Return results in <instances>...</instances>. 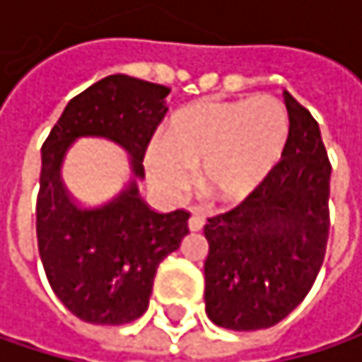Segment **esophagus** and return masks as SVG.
Returning a JSON list of instances; mask_svg holds the SVG:
<instances>
[{
	"mask_svg": "<svg viewBox=\"0 0 362 362\" xmlns=\"http://www.w3.org/2000/svg\"><path fill=\"white\" fill-rule=\"evenodd\" d=\"M203 226H205V218L201 214H192L190 220H188V228L192 233H199V230H203Z\"/></svg>",
	"mask_w": 362,
	"mask_h": 362,
	"instance_id": "esophagus-1",
	"label": "esophagus"
}]
</instances>
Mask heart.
<instances>
[{"label": "heart", "mask_w": 362, "mask_h": 362, "mask_svg": "<svg viewBox=\"0 0 362 362\" xmlns=\"http://www.w3.org/2000/svg\"><path fill=\"white\" fill-rule=\"evenodd\" d=\"M289 132V112L274 96L197 100L170 117L163 144L148 153V170L172 192L188 186V170H199L201 192L209 201L239 205L276 170Z\"/></svg>", "instance_id": "1"}]
</instances>
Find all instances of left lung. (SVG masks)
Listing matches in <instances>:
<instances>
[{
	"label": "left lung",
	"instance_id": "8db88e82",
	"mask_svg": "<svg viewBox=\"0 0 362 362\" xmlns=\"http://www.w3.org/2000/svg\"><path fill=\"white\" fill-rule=\"evenodd\" d=\"M287 151L247 201L207 220L205 313L218 327L255 331L283 321L310 291L329 239L331 163L319 123L283 92Z\"/></svg>",
	"mask_w": 362,
	"mask_h": 362
}]
</instances>
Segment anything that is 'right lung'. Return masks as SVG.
I'll return each mask as SVG.
<instances>
[{"mask_svg": "<svg viewBox=\"0 0 362 362\" xmlns=\"http://www.w3.org/2000/svg\"><path fill=\"white\" fill-rule=\"evenodd\" d=\"M170 88L109 75L75 96L41 146L37 245L58 300L81 321L125 325L148 308L157 266L180 247L190 214H159L140 192L146 146L163 121ZM107 137L132 157L134 178L96 206L77 204L59 180L77 137Z\"/></svg>", "mask_w": 362, "mask_h": 362, "instance_id": "right-lung-1", "label": "right lung"}]
</instances>
